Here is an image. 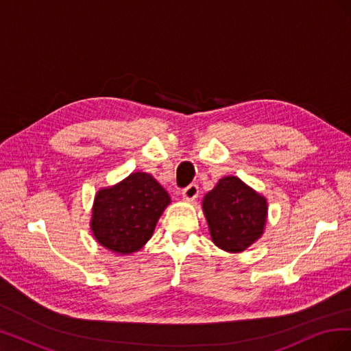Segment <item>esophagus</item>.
I'll return each instance as SVG.
<instances>
[{
  "instance_id": "34e87169",
  "label": "esophagus",
  "mask_w": 351,
  "mask_h": 351,
  "mask_svg": "<svg viewBox=\"0 0 351 351\" xmlns=\"http://www.w3.org/2000/svg\"><path fill=\"white\" fill-rule=\"evenodd\" d=\"M182 195H183V197L186 199V200H195L196 197H197V195H199V187H197V184H189L186 189H183V192H182Z\"/></svg>"
}]
</instances>
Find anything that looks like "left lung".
<instances>
[{"label":"left lung","instance_id":"1","mask_svg":"<svg viewBox=\"0 0 351 351\" xmlns=\"http://www.w3.org/2000/svg\"><path fill=\"white\" fill-rule=\"evenodd\" d=\"M210 239L222 250L239 253L256 241L267 224V199L239 177H222L202 202Z\"/></svg>","mask_w":351,"mask_h":351}]
</instances>
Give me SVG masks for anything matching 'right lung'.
<instances>
[{
	"label": "right lung",
	"mask_w": 351,
	"mask_h": 351,
	"mask_svg": "<svg viewBox=\"0 0 351 351\" xmlns=\"http://www.w3.org/2000/svg\"><path fill=\"white\" fill-rule=\"evenodd\" d=\"M171 197L147 173H132L119 184L98 190L90 230L101 246L120 254L141 250Z\"/></svg>",
	"instance_id": "add662e5"
}]
</instances>
